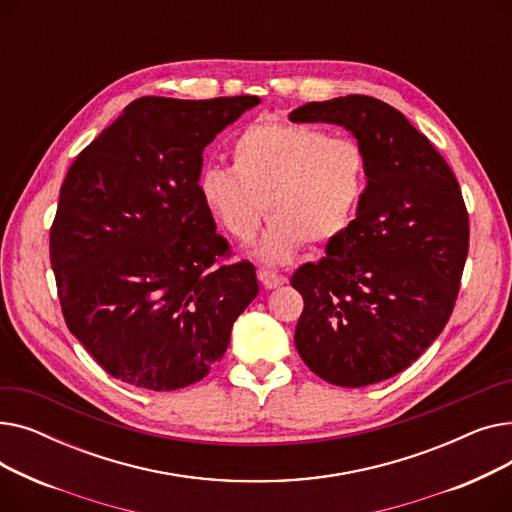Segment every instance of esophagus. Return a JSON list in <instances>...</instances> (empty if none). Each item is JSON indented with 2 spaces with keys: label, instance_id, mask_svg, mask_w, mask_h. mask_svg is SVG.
Wrapping results in <instances>:
<instances>
[{
  "label": "esophagus",
  "instance_id": "obj_1",
  "mask_svg": "<svg viewBox=\"0 0 512 512\" xmlns=\"http://www.w3.org/2000/svg\"><path fill=\"white\" fill-rule=\"evenodd\" d=\"M257 278H259V282L265 286V288H278V286H282L284 282H286V278H282V276H278L276 272H272V270H259L257 272Z\"/></svg>",
  "mask_w": 512,
  "mask_h": 512
}]
</instances>
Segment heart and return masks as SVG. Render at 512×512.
I'll list each match as a JSON object with an SVG mask.
<instances>
[{
  "instance_id": "1",
  "label": "heart",
  "mask_w": 512,
  "mask_h": 512,
  "mask_svg": "<svg viewBox=\"0 0 512 512\" xmlns=\"http://www.w3.org/2000/svg\"><path fill=\"white\" fill-rule=\"evenodd\" d=\"M367 191V155L351 137H330L311 124L259 120L232 143V168L207 166L199 193L220 226L249 242L265 209L270 226L259 259L286 263L303 242L324 247L338 240Z\"/></svg>"
}]
</instances>
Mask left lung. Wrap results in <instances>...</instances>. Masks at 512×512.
I'll return each mask as SVG.
<instances>
[{
  "mask_svg": "<svg viewBox=\"0 0 512 512\" xmlns=\"http://www.w3.org/2000/svg\"><path fill=\"white\" fill-rule=\"evenodd\" d=\"M288 118L344 126L367 155L351 228L292 274L305 301L294 344L334 386L384 382L425 353L454 309L469 253L461 186L425 134L375 97L311 101Z\"/></svg>",
  "mask_w": 512,
  "mask_h": 512,
  "instance_id": "left-lung-1",
  "label": "left lung"
}]
</instances>
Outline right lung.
Masks as SVG:
<instances>
[{
	"label": "right lung",
	"instance_id": "right-lung-1",
	"mask_svg": "<svg viewBox=\"0 0 512 512\" xmlns=\"http://www.w3.org/2000/svg\"><path fill=\"white\" fill-rule=\"evenodd\" d=\"M261 99L141 97L78 153L60 188L49 259L68 330L130 386L203 380L257 297L199 193L203 149Z\"/></svg>",
	"mask_w": 512,
	"mask_h": 512
}]
</instances>
